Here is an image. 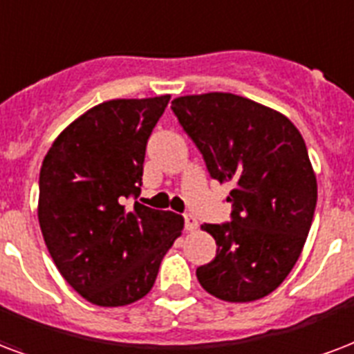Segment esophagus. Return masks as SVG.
Masks as SVG:
<instances>
[{
	"mask_svg": "<svg viewBox=\"0 0 354 354\" xmlns=\"http://www.w3.org/2000/svg\"><path fill=\"white\" fill-rule=\"evenodd\" d=\"M183 219H185V230L187 232H195L198 228V221L193 215H185Z\"/></svg>",
	"mask_w": 354,
	"mask_h": 354,
	"instance_id": "esophagus-1",
	"label": "esophagus"
}]
</instances>
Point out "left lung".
Masks as SVG:
<instances>
[{"instance_id":"1","label":"left lung","mask_w":354,"mask_h":354,"mask_svg":"<svg viewBox=\"0 0 354 354\" xmlns=\"http://www.w3.org/2000/svg\"><path fill=\"white\" fill-rule=\"evenodd\" d=\"M171 107L212 178L232 183V223L202 225L217 256L196 279L221 301H258L290 274L314 219L317 180L303 135L282 113L237 94H189Z\"/></svg>"}]
</instances>
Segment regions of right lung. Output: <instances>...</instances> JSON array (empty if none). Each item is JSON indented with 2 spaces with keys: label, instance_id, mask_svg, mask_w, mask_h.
Returning a JSON list of instances; mask_svg holds the SVG:
<instances>
[{
  "label": "right lung",
  "instance_id": "obj_1",
  "mask_svg": "<svg viewBox=\"0 0 354 354\" xmlns=\"http://www.w3.org/2000/svg\"><path fill=\"white\" fill-rule=\"evenodd\" d=\"M171 96L98 104L59 133L39 180V223L63 279L96 306H126L152 290L183 217L135 202L147 141Z\"/></svg>",
  "mask_w": 354,
  "mask_h": 354
}]
</instances>
